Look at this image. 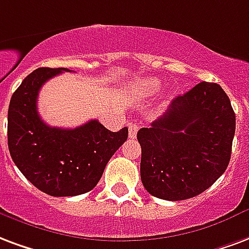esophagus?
Returning <instances> with one entry per match:
<instances>
[{
    "instance_id": "obj_1",
    "label": "esophagus",
    "mask_w": 249,
    "mask_h": 249,
    "mask_svg": "<svg viewBox=\"0 0 249 249\" xmlns=\"http://www.w3.org/2000/svg\"><path fill=\"white\" fill-rule=\"evenodd\" d=\"M128 128H129V137L130 139H134V137L137 136V132H139L140 129V125L130 123V124L128 125Z\"/></svg>"
}]
</instances>
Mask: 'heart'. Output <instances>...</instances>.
Here are the masks:
<instances>
[{"mask_svg":"<svg viewBox=\"0 0 249 249\" xmlns=\"http://www.w3.org/2000/svg\"><path fill=\"white\" fill-rule=\"evenodd\" d=\"M160 87H161V84L156 79H146L140 83V89L145 93H153V92L158 91Z\"/></svg>","mask_w":249,"mask_h":249,"instance_id":"heart-1","label":"heart"}]
</instances>
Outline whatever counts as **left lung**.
<instances>
[{
    "instance_id": "8db88e82",
    "label": "left lung",
    "mask_w": 249,
    "mask_h": 249,
    "mask_svg": "<svg viewBox=\"0 0 249 249\" xmlns=\"http://www.w3.org/2000/svg\"><path fill=\"white\" fill-rule=\"evenodd\" d=\"M235 112L216 83L177 96L149 128H141V181L149 194L183 200L207 190L227 169Z\"/></svg>"
}]
</instances>
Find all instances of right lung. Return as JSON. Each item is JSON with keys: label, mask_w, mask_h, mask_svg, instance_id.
Listing matches in <instances>:
<instances>
[{"label": "right lung", "mask_w": 249, "mask_h": 249, "mask_svg": "<svg viewBox=\"0 0 249 249\" xmlns=\"http://www.w3.org/2000/svg\"><path fill=\"white\" fill-rule=\"evenodd\" d=\"M68 68H36L13 93L7 112V145L13 161L36 189L53 196L91 191L107 163L128 139V128L110 132L97 120L73 129L50 126L36 99L42 86Z\"/></svg>", "instance_id": "obj_1"}]
</instances>
